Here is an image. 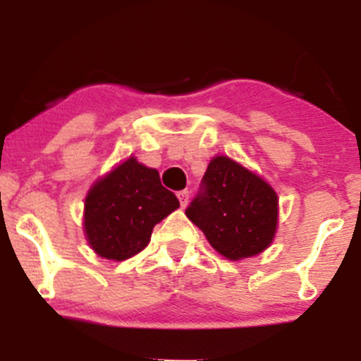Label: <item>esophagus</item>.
<instances>
[{
  "mask_svg": "<svg viewBox=\"0 0 361 361\" xmlns=\"http://www.w3.org/2000/svg\"><path fill=\"white\" fill-rule=\"evenodd\" d=\"M178 199H180L181 207H185L188 204V190H181L178 192Z\"/></svg>",
  "mask_w": 361,
  "mask_h": 361,
  "instance_id": "1",
  "label": "esophagus"
}]
</instances>
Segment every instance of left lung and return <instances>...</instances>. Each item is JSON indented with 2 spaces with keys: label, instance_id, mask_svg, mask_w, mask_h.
Masks as SVG:
<instances>
[{
  "label": "left lung",
  "instance_id": "left-lung-1",
  "mask_svg": "<svg viewBox=\"0 0 361 361\" xmlns=\"http://www.w3.org/2000/svg\"><path fill=\"white\" fill-rule=\"evenodd\" d=\"M185 214L228 260L262 253L278 227V195L255 173L225 155L209 162Z\"/></svg>",
  "mask_w": 361,
  "mask_h": 361
}]
</instances>
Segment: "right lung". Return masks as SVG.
<instances>
[{
  "label": "right lung",
  "mask_w": 361,
  "mask_h": 361,
  "mask_svg": "<svg viewBox=\"0 0 361 361\" xmlns=\"http://www.w3.org/2000/svg\"><path fill=\"white\" fill-rule=\"evenodd\" d=\"M178 207L180 201L162 187L159 171L129 157L89 190L83 231L99 257L127 260L147 248L155 225Z\"/></svg>",
  "instance_id": "right-lung-1"
}]
</instances>
